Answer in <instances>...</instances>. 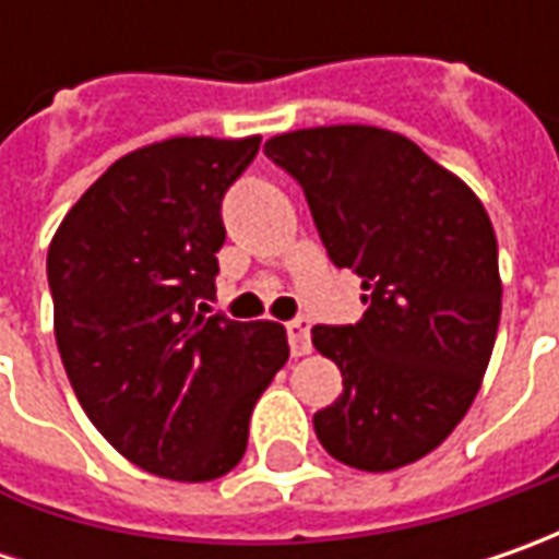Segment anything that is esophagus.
I'll list each match as a JSON object with an SVG mask.
<instances>
[{"label": "esophagus", "mask_w": 559, "mask_h": 559, "mask_svg": "<svg viewBox=\"0 0 559 559\" xmlns=\"http://www.w3.org/2000/svg\"><path fill=\"white\" fill-rule=\"evenodd\" d=\"M286 333H289V352L292 357H301L311 352V323L308 317H295L286 323Z\"/></svg>", "instance_id": "esophagus-1"}]
</instances>
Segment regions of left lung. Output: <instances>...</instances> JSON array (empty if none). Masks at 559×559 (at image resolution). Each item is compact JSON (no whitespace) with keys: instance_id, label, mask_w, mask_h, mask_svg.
<instances>
[{"instance_id":"obj_1","label":"left lung","mask_w":559,"mask_h":559,"mask_svg":"<svg viewBox=\"0 0 559 559\" xmlns=\"http://www.w3.org/2000/svg\"><path fill=\"white\" fill-rule=\"evenodd\" d=\"M264 155L305 189L335 267L360 276L357 323L313 326L342 395L313 414L335 461L385 473L454 432L501 320L498 239L483 202L411 140L379 127L273 136Z\"/></svg>"}]
</instances>
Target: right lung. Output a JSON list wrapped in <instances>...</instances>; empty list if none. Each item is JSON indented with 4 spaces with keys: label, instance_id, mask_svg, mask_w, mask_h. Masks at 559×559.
<instances>
[{
    "label": "right lung",
    "instance_id": "1",
    "mask_svg": "<svg viewBox=\"0 0 559 559\" xmlns=\"http://www.w3.org/2000/svg\"><path fill=\"white\" fill-rule=\"evenodd\" d=\"M261 136H177L123 155L49 246L55 342L98 432L142 469L211 483L242 461L248 419L289 357L280 323L195 311L214 298L221 204Z\"/></svg>",
    "mask_w": 559,
    "mask_h": 559
}]
</instances>
